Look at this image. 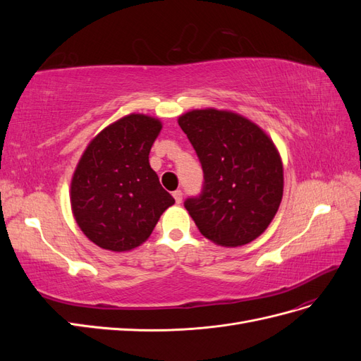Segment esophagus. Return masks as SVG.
Here are the masks:
<instances>
[{"mask_svg": "<svg viewBox=\"0 0 361 361\" xmlns=\"http://www.w3.org/2000/svg\"><path fill=\"white\" fill-rule=\"evenodd\" d=\"M173 197L176 200V203H182V191L180 190L173 191Z\"/></svg>", "mask_w": 361, "mask_h": 361, "instance_id": "1", "label": "esophagus"}]
</instances>
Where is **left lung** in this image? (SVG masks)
<instances>
[{"label":"left lung","instance_id":"1","mask_svg":"<svg viewBox=\"0 0 361 361\" xmlns=\"http://www.w3.org/2000/svg\"><path fill=\"white\" fill-rule=\"evenodd\" d=\"M202 164L203 187L185 200L200 233L223 247L253 241L274 218L283 195V166L257 125L228 111L194 110L179 117Z\"/></svg>","mask_w":361,"mask_h":361}]
</instances>
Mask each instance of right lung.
<instances>
[{
	"mask_svg": "<svg viewBox=\"0 0 361 361\" xmlns=\"http://www.w3.org/2000/svg\"><path fill=\"white\" fill-rule=\"evenodd\" d=\"M159 130L158 118L129 114L85 149L72 179L71 202L76 223L96 245L111 251L138 247L174 203L149 164Z\"/></svg>",
	"mask_w": 361,
	"mask_h": 361,
	"instance_id": "right-lung-1",
	"label": "right lung"
}]
</instances>
